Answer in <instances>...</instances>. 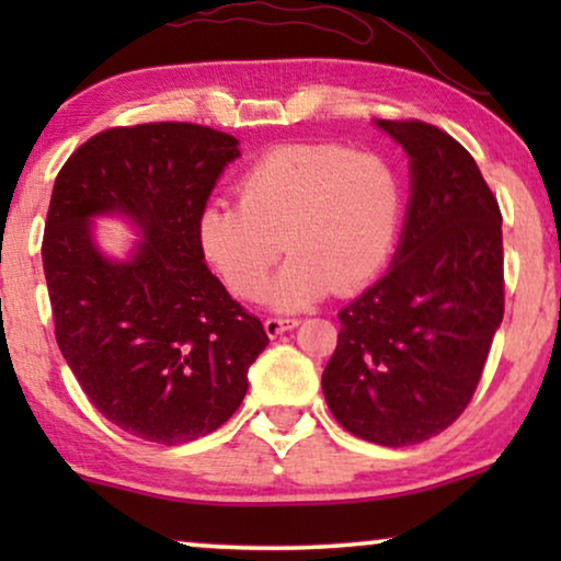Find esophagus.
I'll list each match as a JSON object with an SVG mask.
<instances>
[{
	"label": "esophagus",
	"instance_id": "1",
	"mask_svg": "<svg viewBox=\"0 0 561 561\" xmlns=\"http://www.w3.org/2000/svg\"><path fill=\"white\" fill-rule=\"evenodd\" d=\"M301 324V321L298 319H286V317H267L265 319V332H267V336H271V340H275V336H280L283 332H288V329H294V327H298Z\"/></svg>",
	"mask_w": 561,
	"mask_h": 561
}]
</instances>
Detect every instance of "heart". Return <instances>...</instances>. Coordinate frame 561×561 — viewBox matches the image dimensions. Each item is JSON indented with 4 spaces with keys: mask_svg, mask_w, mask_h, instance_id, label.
<instances>
[{
    "mask_svg": "<svg viewBox=\"0 0 561 561\" xmlns=\"http://www.w3.org/2000/svg\"><path fill=\"white\" fill-rule=\"evenodd\" d=\"M234 202L206 204L196 219L202 255L229 294L275 309H304L329 290L355 294L390 260L403 214L396 168L370 150L294 142L267 150L237 183Z\"/></svg>",
    "mask_w": 561,
    "mask_h": 561,
    "instance_id": "1",
    "label": "heart"
}]
</instances>
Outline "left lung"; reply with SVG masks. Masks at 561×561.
I'll use <instances>...</instances> for the list:
<instances>
[{
    "mask_svg": "<svg viewBox=\"0 0 561 561\" xmlns=\"http://www.w3.org/2000/svg\"><path fill=\"white\" fill-rule=\"evenodd\" d=\"M411 158V202L396 260L340 311L321 375L334 419L382 447L421 444L462 416L503 321L501 206L444 129L378 119Z\"/></svg>",
    "mask_w": 561,
    "mask_h": 561,
    "instance_id": "1",
    "label": "left lung"
}]
</instances>
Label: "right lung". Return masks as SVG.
Returning <instances> with one entry per match:
<instances>
[{
	"label": "right lung",
	"mask_w": 561,
	"mask_h": 561,
	"mask_svg": "<svg viewBox=\"0 0 561 561\" xmlns=\"http://www.w3.org/2000/svg\"><path fill=\"white\" fill-rule=\"evenodd\" d=\"M237 140L191 122L104 129L60 168L43 234L56 342L94 409L145 442L206 436L240 409L267 340L204 263L196 219ZM125 213L146 237L127 264L90 240Z\"/></svg>",
	"instance_id": "add662e5"
}]
</instances>
